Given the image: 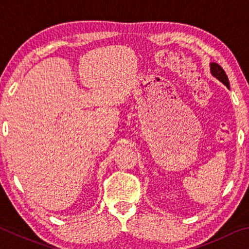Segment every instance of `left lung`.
I'll use <instances>...</instances> for the list:
<instances>
[{
    "label": "left lung",
    "instance_id": "8db88e82",
    "mask_svg": "<svg viewBox=\"0 0 249 249\" xmlns=\"http://www.w3.org/2000/svg\"><path fill=\"white\" fill-rule=\"evenodd\" d=\"M211 72H212L214 77L220 80L223 84H225V86L230 89L229 78H227L225 71L223 70V68L220 65L215 64V62H212V64H211Z\"/></svg>",
    "mask_w": 249,
    "mask_h": 249
}]
</instances>
